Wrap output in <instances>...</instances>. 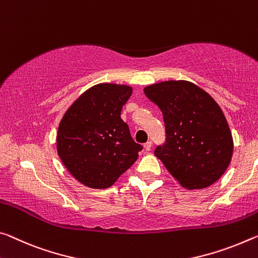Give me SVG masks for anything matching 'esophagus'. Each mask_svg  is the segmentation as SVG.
I'll return each mask as SVG.
<instances>
[{
    "instance_id": "1",
    "label": "esophagus",
    "mask_w": 258,
    "mask_h": 258,
    "mask_svg": "<svg viewBox=\"0 0 258 258\" xmlns=\"http://www.w3.org/2000/svg\"><path fill=\"white\" fill-rule=\"evenodd\" d=\"M151 146H153V144H151V141H147L146 144L144 145V147H145L146 151H149V150L151 149Z\"/></svg>"
}]
</instances>
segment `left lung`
<instances>
[{"instance_id": "8db88e82", "label": "left lung", "mask_w": 258, "mask_h": 258, "mask_svg": "<svg viewBox=\"0 0 258 258\" xmlns=\"http://www.w3.org/2000/svg\"><path fill=\"white\" fill-rule=\"evenodd\" d=\"M144 92L164 118L166 142L155 155L171 175L190 190L217 181L233 155L231 130L217 102L186 80L162 81Z\"/></svg>"}]
</instances>
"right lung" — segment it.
Segmentation results:
<instances>
[{
  "label": "right lung",
  "mask_w": 258,
  "mask_h": 258,
  "mask_svg": "<svg viewBox=\"0 0 258 258\" xmlns=\"http://www.w3.org/2000/svg\"><path fill=\"white\" fill-rule=\"evenodd\" d=\"M133 89L97 84L64 113L57 131V154L69 172L89 188H108L134 164L142 146L131 137L120 112Z\"/></svg>",
  "instance_id": "1"
}]
</instances>
